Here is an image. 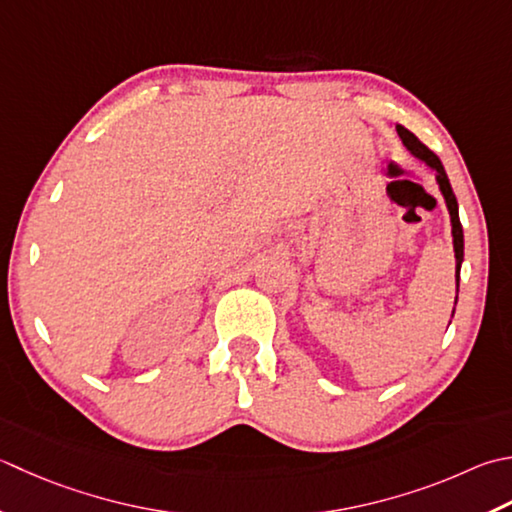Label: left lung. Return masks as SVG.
Returning a JSON list of instances; mask_svg holds the SVG:
<instances>
[{
    "mask_svg": "<svg viewBox=\"0 0 512 512\" xmlns=\"http://www.w3.org/2000/svg\"><path fill=\"white\" fill-rule=\"evenodd\" d=\"M397 135L402 137L404 146L413 153L415 157L424 159V162L437 170V184L439 188H442V195L446 199V206H448V213H450V224H453V246H455V259H457V286H459V268H462V262H464V230H462V222H459V213H457V199H455V193L453 188H450V182L446 177V170L442 166V162H439V157L430 150L426 144L419 142V139L410 133L408 128L404 126H397Z\"/></svg>",
    "mask_w": 512,
    "mask_h": 512,
    "instance_id": "left-lung-1",
    "label": "left lung"
}]
</instances>
